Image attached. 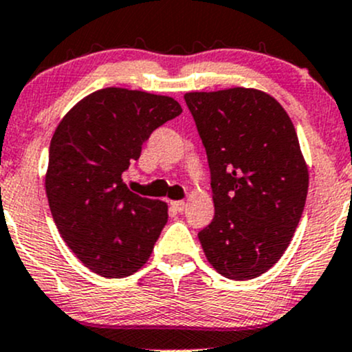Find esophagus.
Wrapping results in <instances>:
<instances>
[{
  "label": "esophagus",
  "instance_id": "1",
  "mask_svg": "<svg viewBox=\"0 0 352 352\" xmlns=\"http://www.w3.org/2000/svg\"><path fill=\"white\" fill-rule=\"evenodd\" d=\"M171 208L177 213H181V211H184V208H186V203L184 201H171Z\"/></svg>",
  "mask_w": 352,
  "mask_h": 352
}]
</instances>
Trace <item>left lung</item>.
I'll return each mask as SVG.
<instances>
[{
  "instance_id": "obj_1",
  "label": "left lung",
  "mask_w": 352,
  "mask_h": 352,
  "mask_svg": "<svg viewBox=\"0 0 352 352\" xmlns=\"http://www.w3.org/2000/svg\"><path fill=\"white\" fill-rule=\"evenodd\" d=\"M205 144L214 218L198 233L208 262L232 280L265 274L304 211L309 171L289 114L268 94L233 87L184 94Z\"/></svg>"
}]
</instances>
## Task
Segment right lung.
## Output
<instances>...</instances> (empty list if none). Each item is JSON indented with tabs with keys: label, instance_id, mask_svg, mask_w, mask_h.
<instances>
[{
	"label": "right lung",
	"instance_id": "obj_1",
	"mask_svg": "<svg viewBox=\"0 0 352 352\" xmlns=\"http://www.w3.org/2000/svg\"><path fill=\"white\" fill-rule=\"evenodd\" d=\"M183 112L168 96L107 87L56 126L45 175L48 205L67 247L107 278L138 272L168 221V205L127 190L122 173L151 132Z\"/></svg>",
	"mask_w": 352,
	"mask_h": 352
}]
</instances>
